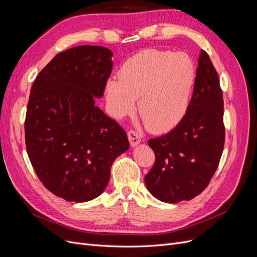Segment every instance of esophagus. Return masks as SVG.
<instances>
[{
	"label": "esophagus",
	"mask_w": 257,
	"mask_h": 257,
	"mask_svg": "<svg viewBox=\"0 0 257 257\" xmlns=\"http://www.w3.org/2000/svg\"><path fill=\"white\" fill-rule=\"evenodd\" d=\"M127 137H128V141H130V144H131L132 147H135V146H137L139 143L142 142V136L139 135L137 132H135L133 130L128 131Z\"/></svg>",
	"instance_id": "esophagus-1"
}]
</instances>
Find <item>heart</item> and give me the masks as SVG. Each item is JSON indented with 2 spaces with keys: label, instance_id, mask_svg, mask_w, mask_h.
<instances>
[{
  "label": "heart",
  "instance_id": "1",
  "mask_svg": "<svg viewBox=\"0 0 257 257\" xmlns=\"http://www.w3.org/2000/svg\"><path fill=\"white\" fill-rule=\"evenodd\" d=\"M195 68L184 53L144 49L124 61L118 80L106 82L109 112L116 119L135 109L152 132L175 127L189 109Z\"/></svg>",
  "mask_w": 257,
  "mask_h": 257
}]
</instances>
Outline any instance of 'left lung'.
Wrapping results in <instances>:
<instances>
[{
    "label": "left lung",
    "instance_id": "obj_1",
    "mask_svg": "<svg viewBox=\"0 0 257 257\" xmlns=\"http://www.w3.org/2000/svg\"><path fill=\"white\" fill-rule=\"evenodd\" d=\"M223 92L211 60L201 50L189 109L169 133L148 141L155 163L145 177L148 191L176 204L199 195L211 180L224 148Z\"/></svg>",
    "mask_w": 257,
    "mask_h": 257
}]
</instances>
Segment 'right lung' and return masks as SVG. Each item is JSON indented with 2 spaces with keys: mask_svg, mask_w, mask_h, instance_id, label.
<instances>
[{
  "mask_svg": "<svg viewBox=\"0 0 257 257\" xmlns=\"http://www.w3.org/2000/svg\"><path fill=\"white\" fill-rule=\"evenodd\" d=\"M102 46L58 53L31 88L25 122L29 159L45 188L84 203L104 192L110 168L128 150L127 135L95 105L113 62Z\"/></svg>",
  "mask_w": 257,
  "mask_h": 257,
  "instance_id": "1",
  "label": "right lung"
}]
</instances>
